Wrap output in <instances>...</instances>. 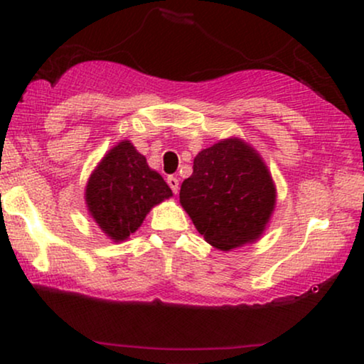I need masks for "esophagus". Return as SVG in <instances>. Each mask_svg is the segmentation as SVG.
<instances>
[{"label": "esophagus", "mask_w": 364, "mask_h": 364, "mask_svg": "<svg viewBox=\"0 0 364 364\" xmlns=\"http://www.w3.org/2000/svg\"><path fill=\"white\" fill-rule=\"evenodd\" d=\"M167 183H168V187L172 188L173 193L178 192V181H177V177H168L167 178Z\"/></svg>", "instance_id": "obj_1"}]
</instances>
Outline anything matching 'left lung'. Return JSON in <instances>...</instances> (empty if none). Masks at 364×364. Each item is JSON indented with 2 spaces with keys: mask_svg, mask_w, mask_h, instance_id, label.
<instances>
[{
  "mask_svg": "<svg viewBox=\"0 0 364 364\" xmlns=\"http://www.w3.org/2000/svg\"><path fill=\"white\" fill-rule=\"evenodd\" d=\"M178 197L205 242L230 252L263 235L277 187L260 154L243 139L228 137L197 154Z\"/></svg>",
  "mask_w": 364,
  "mask_h": 364,
  "instance_id": "8db88e82",
  "label": "left lung"
}]
</instances>
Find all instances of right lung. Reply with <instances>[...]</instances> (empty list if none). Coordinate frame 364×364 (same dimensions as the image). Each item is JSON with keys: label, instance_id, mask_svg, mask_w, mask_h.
Returning a JSON list of instances; mask_svg holds the SVG:
<instances>
[{"label": "right lung", "instance_id": "1", "mask_svg": "<svg viewBox=\"0 0 364 364\" xmlns=\"http://www.w3.org/2000/svg\"><path fill=\"white\" fill-rule=\"evenodd\" d=\"M172 197L161 173L127 139L109 149L87 178L84 200L89 215L112 242L139 230L154 207Z\"/></svg>", "mask_w": 364, "mask_h": 364}]
</instances>
